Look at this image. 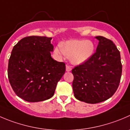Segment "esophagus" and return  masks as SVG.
<instances>
[{"instance_id":"1","label":"esophagus","mask_w":130,"mask_h":130,"mask_svg":"<svg viewBox=\"0 0 130 130\" xmlns=\"http://www.w3.org/2000/svg\"><path fill=\"white\" fill-rule=\"evenodd\" d=\"M72 70V67L70 66H69V65H66V71L67 72H70Z\"/></svg>"}]
</instances>
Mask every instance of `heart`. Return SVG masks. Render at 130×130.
I'll use <instances>...</instances> for the list:
<instances>
[{"instance_id": "b5f03b06", "label": "heart", "mask_w": 130, "mask_h": 130, "mask_svg": "<svg viewBox=\"0 0 130 130\" xmlns=\"http://www.w3.org/2000/svg\"><path fill=\"white\" fill-rule=\"evenodd\" d=\"M94 46L89 40H69L61 46L55 47V53L58 56L69 57L73 65H80L89 60L94 52Z\"/></svg>"}]
</instances>
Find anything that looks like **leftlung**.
<instances>
[{
    "label": "left lung",
    "mask_w": 130,
    "mask_h": 130,
    "mask_svg": "<svg viewBox=\"0 0 130 130\" xmlns=\"http://www.w3.org/2000/svg\"><path fill=\"white\" fill-rule=\"evenodd\" d=\"M96 51L84 63L72 70L75 99L88 104L107 100L115 93L122 74L120 52L113 42L102 36Z\"/></svg>",
    "instance_id": "8db88e82"
}]
</instances>
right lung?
I'll return each mask as SVG.
<instances>
[{"label": "right lung", "instance_id": "add662e5", "mask_svg": "<svg viewBox=\"0 0 130 130\" xmlns=\"http://www.w3.org/2000/svg\"><path fill=\"white\" fill-rule=\"evenodd\" d=\"M51 37L30 36L14 46L9 60L7 74L17 96L29 102L50 99L65 72V64L51 57Z\"/></svg>", "mask_w": 130, "mask_h": 130}]
</instances>
